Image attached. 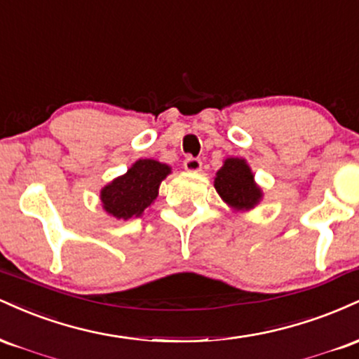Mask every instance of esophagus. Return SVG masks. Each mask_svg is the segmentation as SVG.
<instances>
[{"mask_svg":"<svg viewBox=\"0 0 359 359\" xmlns=\"http://www.w3.org/2000/svg\"><path fill=\"white\" fill-rule=\"evenodd\" d=\"M201 167H203V162H201V158H196V156H187L184 160V168L187 172H199Z\"/></svg>","mask_w":359,"mask_h":359,"instance_id":"1","label":"esophagus"}]
</instances>
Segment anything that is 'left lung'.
Here are the masks:
<instances>
[{
    "label": "left lung",
    "instance_id": "left-lung-1",
    "mask_svg": "<svg viewBox=\"0 0 359 359\" xmlns=\"http://www.w3.org/2000/svg\"><path fill=\"white\" fill-rule=\"evenodd\" d=\"M214 187L222 201L234 209H251L262 199V191L253 182V174L241 158L226 160L217 170Z\"/></svg>",
    "mask_w": 359,
    "mask_h": 359
}]
</instances>
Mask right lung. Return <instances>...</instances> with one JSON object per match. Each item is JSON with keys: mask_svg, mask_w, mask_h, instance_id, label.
I'll return each mask as SVG.
<instances>
[{"mask_svg": "<svg viewBox=\"0 0 359 359\" xmlns=\"http://www.w3.org/2000/svg\"><path fill=\"white\" fill-rule=\"evenodd\" d=\"M170 174V167L156 160H138L125 175L101 191L102 208L118 219L140 216L158 196V185Z\"/></svg>", "mask_w": 359, "mask_h": 359, "instance_id": "add662e5", "label": "right lung"}]
</instances>
